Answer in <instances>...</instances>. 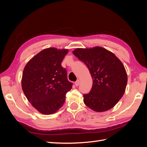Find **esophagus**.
<instances>
[{
	"instance_id": "obj_1",
	"label": "esophagus",
	"mask_w": 147,
	"mask_h": 147,
	"mask_svg": "<svg viewBox=\"0 0 147 147\" xmlns=\"http://www.w3.org/2000/svg\"><path fill=\"white\" fill-rule=\"evenodd\" d=\"M79 84H80V80H78L75 82V86H78L79 85Z\"/></svg>"
}]
</instances>
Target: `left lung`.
Segmentation results:
<instances>
[{"label":"left lung","mask_w":147,"mask_h":147,"mask_svg":"<svg viewBox=\"0 0 147 147\" xmlns=\"http://www.w3.org/2000/svg\"><path fill=\"white\" fill-rule=\"evenodd\" d=\"M73 54L86 65L92 78L91 91L84 94V103L97 112L110 110L125 92V68L113 53L100 47L77 48Z\"/></svg>","instance_id":"1"}]
</instances>
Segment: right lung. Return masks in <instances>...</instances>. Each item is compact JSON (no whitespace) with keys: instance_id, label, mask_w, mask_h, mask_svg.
Wrapping results in <instances>:
<instances>
[{"instance_id":"obj_1","label":"right lung","mask_w":147,"mask_h":147,"mask_svg":"<svg viewBox=\"0 0 147 147\" xmlns=\"http://www.w3.org/2000/svg\"><path fill=\"white\" fill-rule=\"evenodd\" d=\"M67 49L48 48L39 52L24 67L22 89L28 101L40 113H56L64 104L65 94L72 88L61 63Z\"/></svg>"}]
</instances>
